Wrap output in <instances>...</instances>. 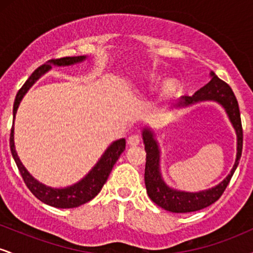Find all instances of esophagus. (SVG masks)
I'll list each match as a JSON object with an SVG mask.
<instances>
[{
    "instance_id": "1",
    "label": "esophagus",
    "mask_w": 253,
    "mask_h": 253,
    "mask_svg": "<svg viewBox=\"0 0 253 253\" xmlns=\"http://www.w3.org/2000/svg\"><path fill=\"white\" fill-rule=\"evenodd\" d=\"M139 143H140V136L136 134L130 135L128 140H127V144H128L129 146H136V145H139Z\"/></svg>"
}]
</instances>
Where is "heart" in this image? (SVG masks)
<instances>
[{"label": "heart", "instance_id": "1", "mask_svg": "<svg viewBox=\"0 0 253 253\" xmlns=\"http://www.w3.org/2000/svg\"><path fill=\"white\" fill-rule=\"evenodd\" d=\"M159 80H161V77L151 74V75H149V76L145 77L143 83L144 84L155 83V82H158ZM178 90H179L178 82H177L176 80L170 78V80H167L163 84H162L161 89H159V97H161V100H163V101L170 100V98L175 97L176 95L178 94Z\"/></svg>", "mask_w": 253, "mask_h": 253}]
</instances>
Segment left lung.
<instances>
[{"label":"left lung","mask_w":253,"mask_h":253,"mask_svg":"<svg viewBox=\"0 0 253 253\" xmlns=\"http://www.w3.org/2000/svg\"><path fill=\"white\" fill-rule=\"evenodd\" d=\"M211 81L197 90L193 96H182L177 104V108H187L193 104L213 101L219 103L225 109L237 134V156L233 168L229 173L215 187L201 191H184L171 188L164 181L161 171V147L157 140L155 132L150 126L143 127L141 135L146 151V165H145V185L149 197L165 211L172 213H190L208 207L211 203L219 200L226 187L231 181L243 151V128L240 120V112L238 101L227 83L220 80L219 77L211 71Z\"/></svg>","instance_id":"1"}]
</instances>
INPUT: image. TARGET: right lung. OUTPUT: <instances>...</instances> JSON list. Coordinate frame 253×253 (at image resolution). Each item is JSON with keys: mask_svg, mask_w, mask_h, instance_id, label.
I'll return each instance as SVG.
<instances>
[{"mask_svg": "<svg viewBox=\"0 0 253 253\" xmlns=\"http://www.w3.org/2000/svg\"><path fill=\"white\" fill-rule=\"evenodd\" d=\"M86 58H88L86 56H77L60 58V59H51L48 60L47 63H45L43 65L40 66V68H38L37 70L31 75V77L26 81V83L22 85V88L19 90V92H17L13 108L14 120H15L17 108H19L22 98H24L25 95L27 94L28 90L33 86V84L36 83L40 77L43 76L46 72L50 71L52 66L75 65V64L84 62ZM9 144L11 156H13L14 161H15V163L17 165V169H19L20 173H21L27 188L32 191V194H33L37 199H39L40 201L46 203V205L52 206V207L56 208H75L89 202L90 200L94 199V197L100 193L103 184L107 181V178H108L113 167L117 163V161L121 153L124 152L125 146H126V140L123 138L119 139V140L113 141V143L107 147V150L104 151L103 155L101 156V158L98 159L97 163L91 168V170H90L81 181L64 188L48 187V185L38 181L37 178H34V177L28 172V170L26 169L25 165L21 163V161H20L19 156H17L16 153L15 143H14V126L13 128H11Z\"/></svg>", "mask_w": 253, "mask_h": 253, "instance_id": "obj_1", "label": "right lung"}]
</instances>
